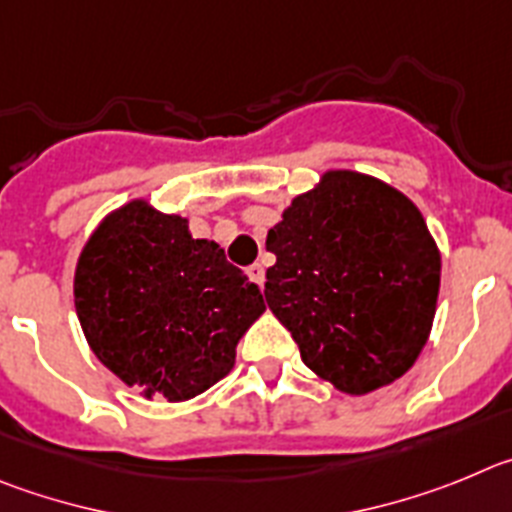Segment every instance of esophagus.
<instances>
[{"label":"esophagus","instance_id":"1","mask_svg":"<svg viewBox=\"0 0 512 512\" xmlns=\"http://www.w3.org/2000/svg\"><path fill=\"white\" fill-rule=\"evenodd\" d=\"M247 275H250L252 283H257V285H260V288H262V285H265V267H262L260 262H255V265L247 267Z\"/></svg>","mask_w":512,"mask_h":512}]
</instances>
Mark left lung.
Instances as JSON below:
<instances>
[{
	"instance_id": "8db88e82",
	"label": "left lung",
	"mask_w": 512,
	"mask_h": 512,
	"mask_svg": "<svg viewBox=\"0 0 512 512\" xmlns=\"http://www.w3.org/2000/svg\"><path fill=\"white\" fill-rule=\"evenodd\" d=\"M265 298L308 370L365 395L411 370L434 324L441 255L405 193L329 170L267 232Z\"/></svg>"
}]
</instances>
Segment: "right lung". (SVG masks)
Masks as SVG:
<instances>
[{"instance_id":"obj_1","label":"right lung","mask_w":512,"mask_h":512,"mask_svg":"<svg viewBox=\"0 0 512 512\" xmlns=\"http://www.w3.org/2000/svg\"><path fill=\"white\" fill-rule=\"evenodd\" d=\"M73 301L99 362L145 398H196L229 375L237 342L265 311L255 283L188 219L145 199L119 206L91 234Z\"/></svg>"}]
</instances>
